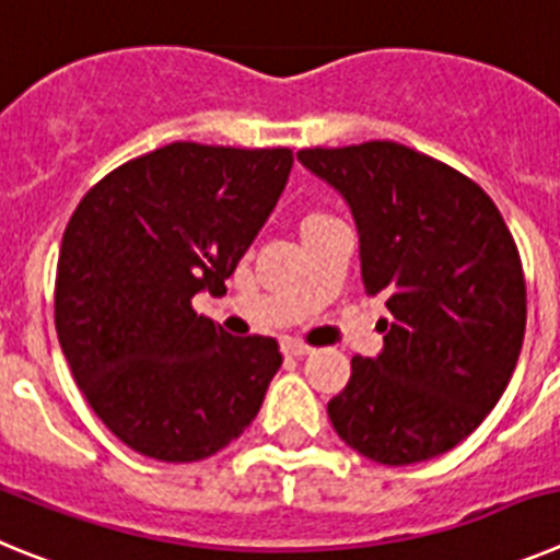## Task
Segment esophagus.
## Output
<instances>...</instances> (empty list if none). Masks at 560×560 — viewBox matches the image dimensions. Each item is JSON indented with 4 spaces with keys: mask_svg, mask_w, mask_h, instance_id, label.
Listing matches in <instances>:
<instances>
[{
    "mask_svg": "<svg viewBox=\"0 0 560 560\" xmlns=\"http://www.w3.org/2000/svg\"><path fill=\"white\" fill-rule=\"evenodd\" d=\"M283 353L285 355H308L311 348H308V345H303L300 339H285L283 341Z\"/></svg>",
    "mask_w": 560,
    "mask_h": 560,
    "instance_id": "34e87169",
    "label": "esophagus"
}]
</instances>
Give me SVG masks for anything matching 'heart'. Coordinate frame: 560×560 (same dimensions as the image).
<instances>
[{
	"label": "heart",
	"instance_id": "1",
	"mask_svg": "<svg viewBox=\"0 0 560 560\" xmlns=\"http://www.w3.org/2000/svg\"><path fill=\"white\" fill-rule=\"evenodd\" d=\"M316 219H328V215H308V219H305V221H316Z\"/></svg>",
	"mask_w": 560,
	"mask_h": 560
}]
</instances>
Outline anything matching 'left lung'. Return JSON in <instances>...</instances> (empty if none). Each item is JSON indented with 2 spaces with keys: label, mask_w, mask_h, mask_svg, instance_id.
<instances>
[{
  "label": "left lung",
  "mask_w": 560,
  "mask_h": 560,
  "mask_svg": "<svg viewBox=\"0 0 560 560\" xmlns=\"http://www.w3.org/2000/svg\"><path fill=\"white\" fill-rule=\"evenodd\" d=\"M348 201L361 280L387 296L384 348L353 355L328 418L350 448L412 465L463 443L502 398L527 323L513 235L491 196L389 140L296 153Z\"/></svg>",
  "instance_id": "1"
}]
</instances>
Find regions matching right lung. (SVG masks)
I'll use <instances>...</instances> for the list:
<instances>
[{
	"label": "right lung",
	"mask_w": 560,
	"mask_h": 560,
	"mask_svg": "<svg viewBox=\"0 0 560 560\" xmlns=\"http://www.w3.org/2000/svg\"><path fill=\"white\" fill-rule=\"evenodd\" d=\"M289 148L171 142L97 182L69 219L56 330L89 407L133 452L196 463L244 434L283 364L269 336L192 311L224 294L289 182Z\"/></svg>",
	"instance_id": "obj_1"
}]
</instances>
